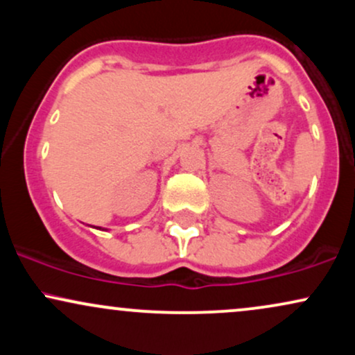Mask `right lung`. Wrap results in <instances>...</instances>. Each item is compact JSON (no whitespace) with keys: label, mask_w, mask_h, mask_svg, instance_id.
<instances>
[{"label":"right lung","mask_w":355,"mask_h":355,"mask_svg":"<svg viewBox=\"0 0 355 355\" xmlns=\"http://www.w3.org/2000/svg\"><path fill=\"white\" fill-rule=\"evenodd\" d=\"M98 229H100V227H98Z\"/></svg>","instance_id":"1"}]
</instances>
